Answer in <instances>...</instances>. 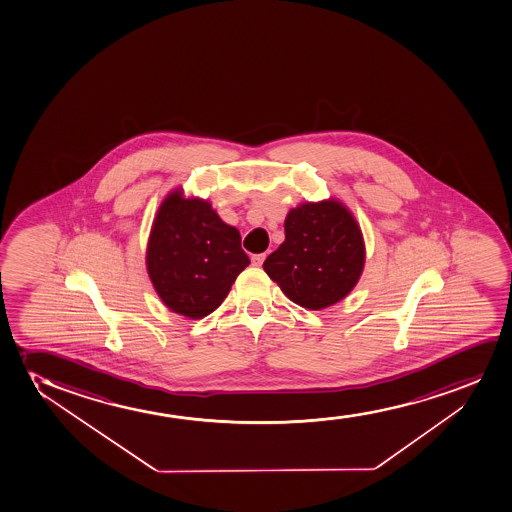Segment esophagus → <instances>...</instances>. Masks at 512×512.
I'll use <instances>...</instances> for the list:
<instances>
[{
  "label": "esophagus",
  "mask_w": 512,
  "mask_h": 512,
  "mask_svg": "<svg viewBox=\"0 0 512 512\" xmlns=\"http://www.w3.org/2000/svg\"><path fill=\"white\" fill-rule=\"evenodd\" d=\"M264 260H266V253H257V255H252L253 266H262V264H264Z\"/></svg>",
  "instance_id": "1"
}]
</instances>
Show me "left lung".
Segmentation results:
<instances>
[{"mask_svg": "<svg viewBox=\"0 0 512 512\" xmlns=\"http://www.w3.org/2000/svg\"><path fill=\"white\" fill-rule=\"evenodd\" d=\"M365 257L363 233L344 203L306 201L286 215L285 241L264 271L292 302L321 311L352 292Z\"/></svg>", "mask_w": 512, "mask_h": 512, "instance_id": "1", "label": "left lung"}]
</instances>
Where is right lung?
<instances>
[{
    "label": "right lung",
    "mask_w": 512,
    "mask_h": 512,
    "mask_svg": "<svg viewBox=\"0 0 512 512\" xmlns=\"http://www.w3.org/2000/svg\"><path fill=\"white\" fill-rule=\"evenodd\" d=\"M248 264L238 229L220 219L210 201L186 198L182 187L166 196L151 227L146 266L170 311L205 318Z\"/></svg>",
    "instance_id": "add662e5"
}]
</instances>
